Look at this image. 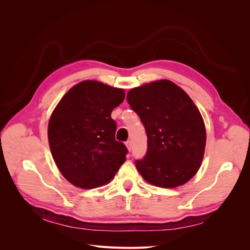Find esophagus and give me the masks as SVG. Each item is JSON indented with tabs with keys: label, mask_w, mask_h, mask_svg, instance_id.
Masks as SVG:
<instances>
[{
	"label": "esophagus",
	"mask_w": 250,
	"mask_h": 250,
	"mask_svg": "<svg viewBox=\"0 0 250 250\" xmlns=\"http://www.w3.org/2000/svg\"><path fill=\"white\" fill-rule=\"evenodd\" d=\"M125 145H126V147H127L128 151H130V150H131V142H130V141H127V142L125 143Z\"/></svg>",
	"instance_id": "1"
}]
</instances>
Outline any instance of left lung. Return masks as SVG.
I'll list each match as a JSON object with an SVG mask.
<instances>
[{"mask_svg":"<svg viewBox=\"0 0 250 250\" xmlns=\"http://www.w3.org/2000/svg\"><path fill=\"white\" fill-rule=\"evenodd\" d=\"M126 99L148 137L145 157L135 162L142 177L165 188L187 184L200 168L207 143L203 118L190 96L162 79L133 87Z\"/></svg>","mask_w":250,"mask_h":250,"instance_id":"1","label":"left lung"}]
</instances>
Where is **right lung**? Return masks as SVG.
Returning <instances> with one entry per match:
<instances>
[{"label":"right lung","mask_w":250,"mask_h":250,"mask_svg":"<svg viewBox=\"0 0 250 250\" xmlns=\"http://www.w3.org/2000/svg\"><path fill=\"white\" fill-rule=\"evenodd\" d=\"M123 88L84 80L67 90L48 124L51 153L58 170L73 186L107 185L126 161L127 148L115 139L112 109L124 101Z\"/></svg>","instance_id":"add662e5"}]
</instances>
